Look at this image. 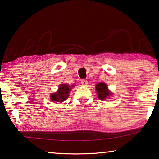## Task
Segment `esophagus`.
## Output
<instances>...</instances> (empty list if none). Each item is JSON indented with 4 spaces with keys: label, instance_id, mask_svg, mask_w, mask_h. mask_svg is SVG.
<instances>
[{
    "label": "esophagus",
    "instance_id": "1",
    "mask_svg": "<svg viewBox=\"0 0 159 159\" xmlns=\"http://www.w3.org/2000/svg\"><path fill=\"white\" fill-rule=\"evenodd\" d=\"M80 83H81V84L83 85V86H87L88 80L86 79H83Z\"/></svg>",
    "mask_w": 159,
    "mask_h": 159
}]
</instances>
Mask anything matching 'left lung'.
Returning a JSON list of instances; mask_svg holds the SVG:
<instances>
[{
	"mask_svg": "<svg viewBox=\"0 0 159 159\" xmlns=\"http://www.w3.org/2000/svg\"><path fill=\"white\" fill-rule=\"evenodd\" d=\"M96 89L98 98L100 100H105L108 96L112 94L108 91L107 86L104 83H99V84H97L96 86Z\"/></svg>",
	"mask_w": 159,
	"mask_h": 159,
	"instance_id": "8db88e82",
	"label": "left lung"
}]
</instances>
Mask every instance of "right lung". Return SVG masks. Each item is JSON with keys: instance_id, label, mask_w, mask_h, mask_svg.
<instances>
[{"instance_id": "1", "label": "right lung", "mask_w": 159, "mask_h": 159, "mask_svg": "<svg viewBox=\"0 0 159 159\" xmlns=\"http://www.w3.org/2000/svg\"><path fill=\"white\" fill-rule=\"evenodd\" d=\"M70 87L66 84H61L58 88V91L56 93H52L51 99L55 102H63L68 98V94L70 91Z\"/></svg>"}]
</instances>
